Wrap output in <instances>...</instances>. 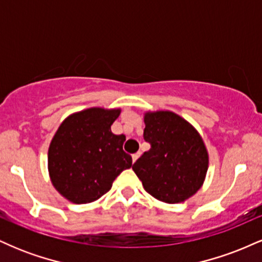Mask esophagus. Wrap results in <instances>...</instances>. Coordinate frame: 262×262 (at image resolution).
Here are the masks:
<instances>
[{"mask_svg": "<svg viewBox=\"0 0 262 262\" xmlns=\"http://www.w3.org/2000/svg\"><path fill=\"white\" fill-rule=\"evenodd\" d=\"M140 154H141V152H137V154H133V155H132V159H133V162H135V161L138 160V159H139Z\"/></svg>", "mask_w": 262, "mask_h": 262, "instance_id": "obj_1", "label": "esophagus"}]
</instances>
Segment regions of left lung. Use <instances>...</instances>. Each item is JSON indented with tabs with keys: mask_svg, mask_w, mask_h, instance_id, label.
Masks as SVG:
<instances>
[{
	"mask_svg": "<svg viewBox=\"0 0 262 262\" xmlns=\"http://www.w3.org/2000/svg\"><path fill=\"white\" fill-rule=\"evenodd\" d=\"M144 139L151 148L133 171L148 193L161 202H185L202 187L208 170L206 144L191 123L171 111L144 113Z\"/></svg>",
	"mask_w": 262,
	"mask_h": 262,
	"instance_id": "1",
	"label": "left lung"
}]
</instances>
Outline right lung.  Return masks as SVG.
Returning <instances> with one entry per match:
<instances>
[{
    "mask_svg": "<svg viewBox=\"0 0 262 262\" xmlns=\"http://www.w3.org/2000/svg\"><path fill=\"white\" fill-rule=\"evenodd\" d=\"M119 114L121 108H87L66 117L54 134L48 171L56 191L70 202L97 201L132 166V156L123 150L125 135L111 130Z\"/></svg>",
    "mask_w": 262,
    "mask_h": 262,
    "instance_id": "1",
    "label": "right lung"
}]
</instances>
